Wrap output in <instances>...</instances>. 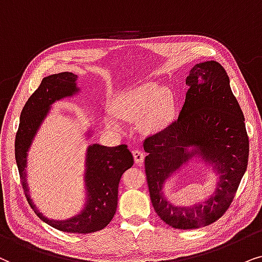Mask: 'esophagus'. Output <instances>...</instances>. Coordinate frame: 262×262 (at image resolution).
Instances as JSON below:
<instances>
[{"label":"esophagus","mask_w":262,"mask_h":262,"mask_svg":"<svg viewBox=\"0 0 262 262\" xmlns=\"http://www.w3.org/2000/svg\"><path fill=\"white\" fill-rule=\"evenodd\" d=\"M133 157H134L135 163L141 164L142 162H144L145 155H144V152L140 151V149H134V151H133Z\"/></svg>","instance_id":"34e87169"}]
</instances>
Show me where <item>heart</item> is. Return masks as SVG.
I'll use <instances>...</instances> for the list:
<instances>
[{
	"instance_id": "obj_1",
	"label": "heart",
	"mask_w": 262,
	"mask_h": 262,
	"mask_svg": "<svg viewBox=\"0 0 262 262\" xmlns=\"http://www.w3.org/2000/svg\"><path fill=\"white\" fill-rule=\"evenodd\" d=\"M114 113L124 120L138 121L144 116V125L155 129L164 123L172 110V96L167 89L158 83L148 82L129 90L117 97L113 103ZM105 124L114 130H121L122 124L113 114L105 116Z\"/></svg>"
}]
</instances>
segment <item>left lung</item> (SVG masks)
Listing matches in <instances>:
<instances>
[{
    "label": "left lung",
    "mask_w": 262,
    "mask_h": 262,
    "mask_svg": "<svg viewBox=\"0 0 262 262\" xmlns=\"http://www.w3.org/2000/svg\"><path fill=\"white\" fill-rule=\"evenodd\" d=\"M179 117L144 141L145 172L157 214L175 229L204 228L225 213L248 165L249 139L245 116L230 89L225 69L215 61L195 64ZM193 147V151L187 148ZM201 154L221 176L214 194L193 208L173 207L162 184L191 156Z\"/></svg>",
    "instance_id": "1"
}]
</instances>
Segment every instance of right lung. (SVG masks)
<instances>
[{
	"label": "right lung",
	"mask_w": 262,
	"mask_h": 262,
	"mask_svg": "<svg viewBox=\"0 0 262 262\" xmlns=\"http://www.w3.org/2000/svg\"><path fill=\"white\" fill-rule=\"evenodd\" d=\"M78 91V75L73 73H58L41 80L39 87L27 100L20 115L15 135V159L24 193L31 208L41 221L60 231L91 233L105 228L116 213L118 183L122 173L134 163L127 146L106 147L99 144L89 146L85 173L86 206L81 213L67 221H52L44 217L31 200L26 183L27 151L37 129L52 103L75 95Z\"/></svg>",
	"instance_id": "obj_1"
}]
</instances>
